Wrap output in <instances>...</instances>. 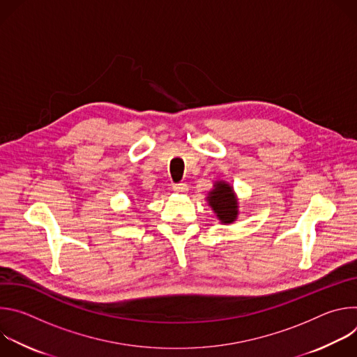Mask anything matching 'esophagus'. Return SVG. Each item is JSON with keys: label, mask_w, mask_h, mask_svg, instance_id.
I'll return each instance as SVG.
<instances>
[{"label": "esophagus", "mask_w": 357, "mask_h": 357, "mask_svg": "<svg viewBox=\"0 0 357 357\" xmlns=\"http://www.w3.org/2000/svg\"><path fill=\"white\" fill-rule=\"evenodd\" d=\"M174 190L178 192V193H186V192H188V185L183 183V182L175 183V185H174Z\"/></svg>", "instance_id": "1"}]
</instances>
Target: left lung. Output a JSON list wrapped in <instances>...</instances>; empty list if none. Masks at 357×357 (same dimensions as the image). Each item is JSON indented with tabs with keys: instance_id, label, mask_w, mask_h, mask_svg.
Wrapping results in <instances>:
<instances>
[{
	"instance_id": "1",
	"label": "left lung",
	"mask_w": 357,
	"mask_h": 357,
	"mask_svg": "<svg viewBox=\"0 0 357 357\" xmlns=\"http://www.w3.org/2000/svg\"><path fill=\"white\" fill-rule=\"evenodd\" d=\"M209 205L218 215L222 223H231L237 218V200L231 186L225 182H218L215 189L208 196Z\"/></svg>"
}]
</instances>
